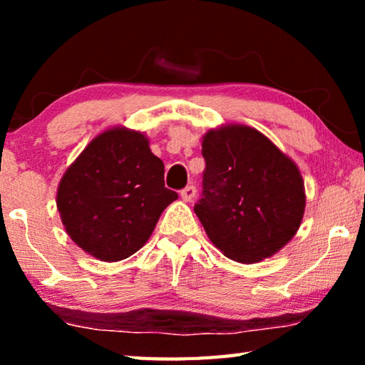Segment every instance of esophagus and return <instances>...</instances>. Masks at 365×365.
Returning <instances> with one entry per match:
<instances>
[{
	"mask_svg": "<svg viewBox=\"0 0 365 365\" xmlns=\"http://www.w3.org/2000/svg\"><path fill=\"white\" fill-rule=\"evenodd\" d=\"M180 196H182V200H183V201H187V202L193 201V200H195V196H196V188L193 187V185H188L187 188H183V190H182Z\"/></svg>",
	"mask_w": 365,
	"mask_h": 365,
	"instance_id": "34e87169",
	"label": "esophagus"
}]
</instances>
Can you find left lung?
<instances>
[{
	"label": "left lung",
	"instance_id": "left-lung-1",
	"mask_svg": "<svg viewBox=\"0 0 365 365\" xmlns=\"http://www.w3.org/2000/svg\"><path fill=\"white\" fill-rule=\"evenodd\" d=\"M202 158L195 212L215 248L243 264L279 252L298 232L306 207L294 160L256 128L238 123L207 130Z\"/></svg>",
	"mask_w": 365,
	"mask_h": 365
}]
</instances>
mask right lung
Returning a JSON list of instances; mask_svg holds the SVG:
<instances>
[{
  "instance_id": "obj_1",
  "label": "right lung",
  "mask_w": 365,
  "mask_h": 365,
  "mask_svg": "<svg viewBox=\"0 0 365 365\" xmlns=\"http://www.w3.org/2000/svg\"><path fill=\"white\" fill-rule=\"evenodd\" d=\"M178 195L145 133L113 127L86 145L61 178L56 205L72 242L104 262L137 252Z\"/></svg>"
}]
</instances>
